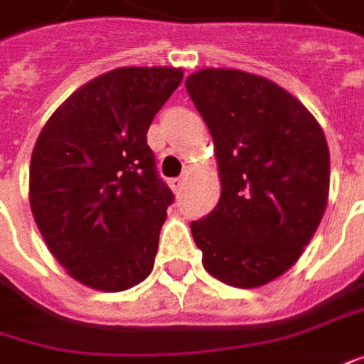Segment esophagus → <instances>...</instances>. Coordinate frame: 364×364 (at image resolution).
<instances>
[{"label": "esophagus", "mask_w": 364, "mask_h": 364, "mask_svg": "<svg viewBox=\"0 0 364 364\" xmlns=\"http://www.w3.org/2000/svg\"><path fill=\"white\" fill-rule=\"evenodd\" d=\"M183 185H185V177H177V179H171V181H169V187H171L175 193L181 191Z\"/></svg>", "instance_id": "34e87169"}]
</instances>
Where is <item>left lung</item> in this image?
I'll use <instances>...</instances> for the list:
<instances>
[{
	"label": "left lung",
	"mask_w": 364,
	"mask_h": 364,
	"mask_svg": "<svg viewBox=\"0 0 364 364\" xmlns=\"http://www.w3.org/2000/svg\"><path fill=\"white\" fill-rule=\"evenodd\" d=\"M185 87L211 131L221 179L213 211L191 223L203 267L231 287L267 285L299 261L327 209L325 133L261 75L207 68Z\"/></svg>",
	"instance_id": "1"
}]
</instances>
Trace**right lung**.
I'll return each mask as SVG.
<instances>
[{"mask_svg":"<svg viewBox=\"0 0 364 364\" xmlns=\"http://www.w3.org/2000/svg\"><path fill=\"white\" fill-rule=\"evenodd\" d=\"M181 68H117L47 119L29 165V205L47 249L81 285L119 293L149 275L169 187L147 145Z\"/></svg>","mask_w":364,"mask_h":364,"instance_id":"right-lung-1","label":"right lung"}]
</instances>
